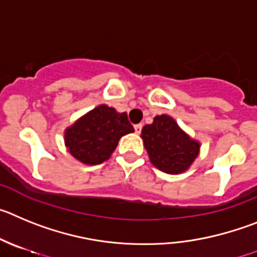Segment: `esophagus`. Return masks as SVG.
<instances>
[{"mask_svg":"<svg viewBox=\"0 0 257 257\" xmlns=\"http://www.w3.org/2000/svg\"><path fill=\"white\" fill-rule=\"evenodd\" d=\"M134 131H136L137 134H140L141 131H142V124H136V125H134Z\"/></svg>","mask_w":257,"mask_h":257,"instance_id":"obj_1","label":"esophagus"}]
</instances>
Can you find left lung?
<instances>
[{
    "instance_id": "8db88e82",
    "label": "left lung",
    "mask_w": 257,
    "mask_h": 257,
    "mask_svg": "<svg viewBox=\"0 0 257 257\" xmlns=\"http://www.w3.org/2000/svg\"><path fill=\"white\" fill-rule=\"evenodd\" d=\"M141 138L152 165L166 174L184 173L200 154V142L166 114L156 115L152 124L143 126Z\"/></svg>"
}]
</instances>
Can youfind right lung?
Here are the masks:
<instances>
[{
  "label": "right lung",
  "mask_w": 257,
  "mask_h": 257,
  "mask_svg": "<svg viewBox=\"0 0 257 257\" xmlns=\"http://www.w3.org/2000/svg\"><path fill=\"white\" fill-rule=\"evenodd\" d=\"M133 132L126 112H117L102 103L68 126L64 141L74 159L85 165H97L108 160L120 138Z\"/></svg>",
  "instance_id": "obj_1"
}]
</instances>
